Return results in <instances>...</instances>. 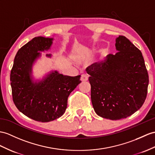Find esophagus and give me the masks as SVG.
I'll list each match as a JSON object with an SVG mask.
<instances>
[{
  "label": "esophagus",
  "mask_w": 155,
  "mask_h": 155,
  "mask_svg": "<svg viewBox=\"0 0 155 155\" xmlns=\"http://www.w3.org/2000/svg\"><path fill=\"white\" fill-rule=\"evenodd\" d=\"M80 80H81L82 81H87V80H88V77H87V75L86 74H82V75H81V76Z\"/></svg>",
  "instance_id": "esophagus-1"
}]
</instances>
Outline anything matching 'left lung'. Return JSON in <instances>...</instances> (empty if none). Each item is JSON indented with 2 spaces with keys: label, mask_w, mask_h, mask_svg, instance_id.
Returning <instances> with one entry per match:
<instances>
[{
  "label": "left lung",
  "mask_w": 155,
  "mask_h": 155,
  "mask_svg": "<svg viewBox=\"0 0 155 155\" xmlns=\"http://www.w3.org/2000/svg\"><path fill=\"white\" fill-rule=\"evenodd\" d=\"M115 54L87 68L91 98L102 118L117 120L132 115L145 101L149 75L141 52L127 39H116Z\"/></svg>",
  "instance_id": "1"
}]
</instances>
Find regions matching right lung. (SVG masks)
I'll return each instance as SVG.
<instances>
[{
  "label": "right lung",
  "instance_id": "obj_1",
  "mask_svg": "<svg viewBox=\"0 0 155 155\" xmlns=\"http://www.w3.org/2000/svg\"><path fill=\"white\" fill-rule=\"evenodd\" d=\"M52 38L36 37L19 49L10 72L13 101L24 115L35 121L48 122L62 116L68 98L81 82L80 75L71 77L52 71L43 80H33L32 66L41 54L50 49ZM51 57V54H46Z\"/></svg>",
  "mask_w": 155,
  "mask_h": 155
}]
</instances>
